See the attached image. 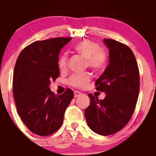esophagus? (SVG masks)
I'll return each mask as SVG.
<instances>
[{"mask_svg": "<svg viewBox=\"0 0 156 156\" xmlns=\"http://www.w3.org/2000/svg\"><path fill=\"white\" fill-rule=\"evenodd\" d=\"M80 95H81V93L80 91H76H76H74V97L75 98L80 97Z\"/></svg>", "mask_w": 156, "mask_h": 156, "instance_id": "1", "label": "esophagus"}]
</instances>
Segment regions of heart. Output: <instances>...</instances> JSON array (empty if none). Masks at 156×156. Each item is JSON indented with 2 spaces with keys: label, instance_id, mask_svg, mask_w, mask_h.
I'll return each instance as SVG.
<instances>
[{
  "label": "heart",
  "instance_id": "obj_1",
  "mask_svg": "<svg viewBox=\"0 0 156 156\" xmlns=\"http://www.w3.org/2000/svg\"><path fill=\"white\" fill-rule=\"evenodd\" d=\"M75 51L81 56L86 58L87 65L94 72H100L105 67L108 61V54L103 48L94 41L83 40L75 46ZM68 64V57L66 54L59 58L58 67L60 69H66ZM90 80V76L88 73L74 74L68 80V83L77 88L84 87Z\"/></svg>",
  "mask_w": 156,
  "mask_h": 156
}]
</instances>
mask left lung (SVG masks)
Here are the masks:
<instances>
[{
	"instance_id": "obj_1",
	"label": "left lung",
	"mask_w": 156,
	"mask_h": 156,
	"mask_svg": "<svg viewBox=\"0 0 156 156\" xmlns=\"http://www.w3.org/2000/svg\"><path fill=\"white\" fill-rule=\"evenodd\" d=\"M104 43L109 50V63L95 86L106 96L98 100L88 94L90 103L84 115L94 133L108 136L119 131L131 119L138 98L140 75L130 48L112 39H104Z\"/></svg>"
}]
</instances>
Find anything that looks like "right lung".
<instances>
[{
  "mask_svg": "<svg viewBox=\"0 0 156 156\" xmlns=\"http://www.w3.org/2000/svg\"><path fill=\"white\" fill-rule=\"evenodd\" d=\"M71 37L35 41L19 54L13 74L17 112L30 131L48 136L61 127L73 91L55 95L49 87L59 76L58 55Z\"/></svg>",
  "mask_w": 156,
  "mask_h": 156,
  "instance_id": "right-lung-1",
  "label": "right lung"
}]
</instances>
